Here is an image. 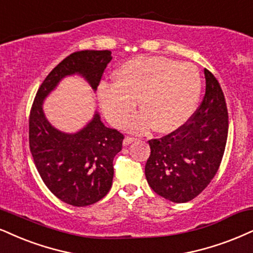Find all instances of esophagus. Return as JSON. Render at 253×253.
Listing matches in <instances>:
<instances>
[{
    "label": "esophagus",
    "mask_w": 253,
    "mask_h": 253,
    "mask_svg": "<svg viewBox=\"0 0 253 253\" xmlns=\"http://www.w3.org/2000/svg\"><path fill=\"white\" fill-rule=\"evenodd\" d=\"M135 141H136V139L133 138V137H126V138H124V141H123V145L126 146V145L131 144V143L135 142Z\"/></svg>",
    "instance_id": "1"
}]
</instances>
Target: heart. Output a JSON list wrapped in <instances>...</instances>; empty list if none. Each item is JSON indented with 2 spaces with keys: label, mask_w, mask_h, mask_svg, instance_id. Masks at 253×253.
<instances>
[{
  "label": "heart",
  "mask_w": 253,
  "mask_h": 253,
  "mask_svg": "<svg viewBox=\"0 0 253 253\" xmlns=\"http://www.w3.org/2000/svg\"><path fill=\"white\" fill-rule=\"evenodd\" d=\"M202 80L197 68L165 57H136L114 74V84L98 89L102 111L112 126H121L135 110L142 111L127 122L133 132L169 133L178 130L197 108Z\"/></svg>",
  "instance_id": "obj_1"
}]
</instances>
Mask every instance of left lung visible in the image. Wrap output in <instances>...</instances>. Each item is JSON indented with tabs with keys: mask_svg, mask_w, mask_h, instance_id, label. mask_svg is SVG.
<instances>
[{
	"mask_svg": "<svg viewBox=\"0 0 253 253\" xmlns=\"http://www.w3.org/2000/svg\"><path fill=\"white\" fill-rule=\"evenodd\" d=\"M205 95L191 120L160 139L149 141L145 164L150 188L173 203L198 196L217 173L225 150L229 117L223 90L204 69Z\"/></svg>",
	"mask_w": 253,
	"mask_h": 253,
	"instance_id": "8db88e82",
	"label": "left lung"
}]
</instances>
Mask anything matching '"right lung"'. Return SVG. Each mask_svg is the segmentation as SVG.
<instances>
[{
	"instance_id": "1",
	"label": "right lung",
	"mask_w": 253,
	"mask_h": 253,
	"mask_svg": "<svg viewBox=\"0 0 253 253\" xmlns=\"http://www.w3.org/2000/svg\"><path fill=\"white\" fill-rule=\"evenodd\" d=\"M110 50L74 52L45 77L36 93L29 117V145L41 178L58 199L73 207L101 201L114 178L115 156L122 150L124 136L103 124L97 111L75 133L52 126L43 111V102L64 77L80 75L97 90Z\"/></svg>"
}]
</instances>
